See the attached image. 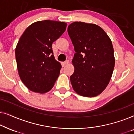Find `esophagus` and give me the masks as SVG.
I'll list each match as a JSON object with an SVG mask.
<instances>
[{
	"mask_svg": "<svg viewBox=\"0 0 134 134\" xmlns=\"http://www.w3.org/2000/svg\"><path fill=\"white\" fill-rule=\"evenodd\" d=\"M69 63V60H66V61H65V62H63V63H62V66H63V67L65 66L66 65H68Z\"/></svg>",
	"mask_w": 134,
	"mask_h": 134,
	"instance_id": "esophagus-1",
	"label": "esophagus"
}]
</instances>
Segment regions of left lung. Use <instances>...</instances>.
I'll return each instance as SVG.
<instances>
[{"instance_id":"obj_1","label":"left lung","mask_w":134,"mask_h":134,"mask_svg":"<svg viewBox=\"0 0 134 134\" xmlns=\"http://www.w3.org/2000/svg\"><path fill=\"white\" fill-rule=\"evenodd\" d=\"M68 32L76 52L70 76L73 89L82 96H98L107 87L115 67L110 38L99 25L82 22L71 24Z\"/></svg>"}]
</instances>
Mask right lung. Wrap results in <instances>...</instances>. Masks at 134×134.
<instances>
[{"instance_id":"1","label":"right lung","mask_w":134,"mask_h":134,"mask_svg":"<svg viewBox=\"0 0 134 134\" xmlns=\"http://www.w3.org/2000/svg\"><path fill=\"white\" fill-rule=\"evenodd\" d=\"M66 26L63 22L37 21L20 38L15 49L17 68L22 82L30 90L42 94L54 87L62 65L55 59L52 44Z\"/></svg>"}]
</instances>
